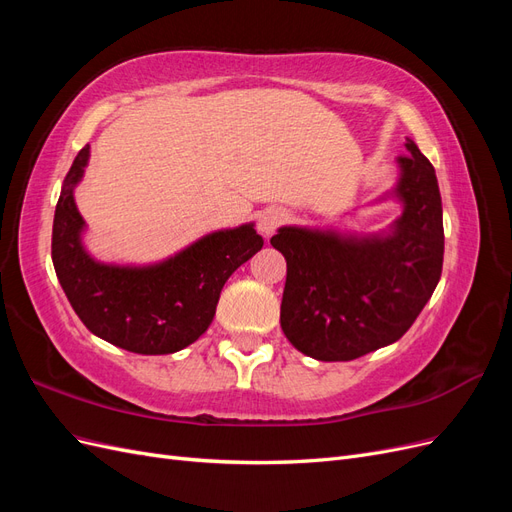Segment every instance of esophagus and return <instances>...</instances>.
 I'll return each instance as SVG.
<instances>
[{
    "label": "esophagus",
    "instance_id": "34e87169",
    "mask_svg": "<svg viewBox=\"0 0 512 512\" xmlns=\"http://www.w3.org/2000/svg\"><path fill=\"white\" fill-rule=\"evenodd\" d=\"M286 218H288V213L284 209H277V207L267 209L265 213L260 215V222H258L260 235L262 237H271L273 232L277 230V226H282L286 222Z\"/></svg>",
    "mask_w": 512,
    "mask_h": 512
}]
</instances>
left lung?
<instances>
[{
	"instance_id": "8db88e82",
	"label": "left lung",
	"mask_w": 512,
	"mask_h": 512,
	"mask_svg": "<svg viewBox=\"0 0 512 512\" xmlns=\"http://www.w3.org/2000/svg\"><path fill=\"white\" fill-rule=\"evenodd\" d=\"M397 185L378 200L401 203L380 232L282 226L271 245L286 258L282 331L316 361H352L404 335L442 273V198L431 162L406 141Z\"/></svg>"
}]
</instances>
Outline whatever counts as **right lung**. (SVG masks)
<instances>
[{"label": "right lung", "instance_id": "obj_1", "mask_svg": "<svg viewBox=\"0 0 512 512\" xmlns=\"http://www.w3.org/2000/svg\"><path fill=\"white\" fill-rule=\"evenodd\" d=\"M89 145L61 185L53 220V267L72 309L104 342L136 354H173L213 322L228 277L260 247L254 224L209 232L153 265H108L85 250V220L74 188L85 175Z\"/></svg>", "mask_w": 512, "mask_h": 512}]
</instances>
